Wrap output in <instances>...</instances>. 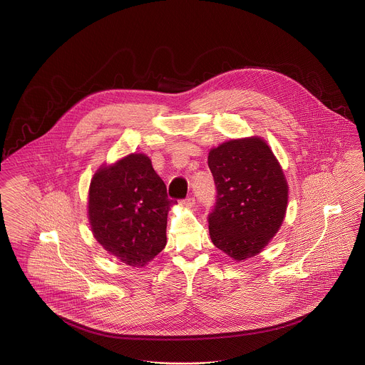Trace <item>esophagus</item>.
Masks as SVG:
<instances>
[{"instance_id":"obj_1","label":"esophagus","mask_w":365,"mask_h":365,"mask_svg":"<svg viewBox=\"0 0 365 365\" xmlns=\"http://www.w3.org/2000/svg\"><path fill=\"white\" fill-rule=\"evenodd\" d=\"M183 205H185V206H187V207L194 206V205H195V200H194V197H191V195L186 197V198L183 200Z\"/></svg>"}]
</instances>
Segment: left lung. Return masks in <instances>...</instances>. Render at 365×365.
<instances>
[{
    "instance_id": "obj_1",
    "label": "left lung",
    "mask_w": 365,
    "mask_h": 365,
    "mask_svg": "<svg viewBox=\"0 0 365 365\" xmlns=\"http://www.w3.org/2000/svg\"><path fill=\"white\" fill-rule=\"evenodd\" d=\"M207 165L217 191L207 216L210 239L242 262L277 234L287 212V180L273 152L258 137L212 149Z\"/></svg>"
}]
</instances>
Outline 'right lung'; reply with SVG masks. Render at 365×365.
<instances>
[{
    "instance_id": "obj_1",
    "label": "right lung",
    "mask_w": 365,
    "mask_h": 365,
    "mask_svg": "<svg viewBox=\"0 0 365 365\" xmlns=\"http://www.w3.org/2000/svg\"><path fill=\"white\" fill-rule=\"evenodd\" d=\"M171 204L152 161L143 153H133L92 178L88 216L104 250L126 264L144 266L167 243Z\"/></svg>"
}]
</instances>
